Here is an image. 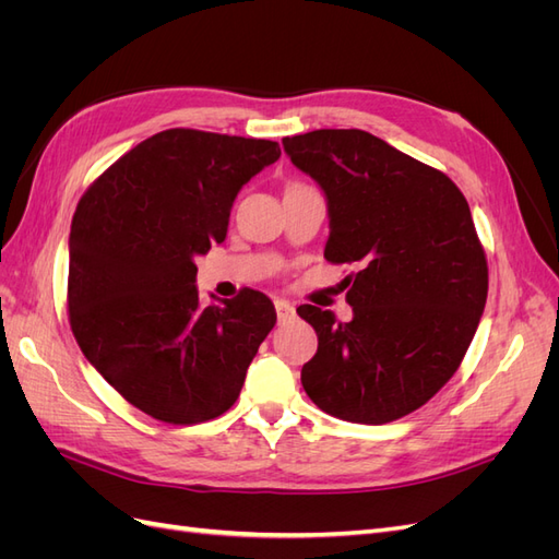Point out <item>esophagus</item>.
Returning a JSON list of instances; mask_svg holds the SVG:
<instances>
[{
  "instance_id": "34e87169",
  "label": "esophagus",
  "mask_w": 559,
  "mask_h": 559,
  "mask_svg": "<svg viewBox=\"0 0 559 559\" xmlns=\"http://www.w3.org/2000/svg\"><path fill=\"white\" fill-rule=\"evenodd\" d=\"M275 310H277L280 324H286V321H292L296 317V308L289 300H275Z\"/></svg>"
}]
</instances>
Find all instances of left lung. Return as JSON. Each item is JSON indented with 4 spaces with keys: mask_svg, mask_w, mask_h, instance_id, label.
I'll list each match as a JSON object with an SVG mask.
<instances>
[{
    "mask_svg": "<svg viewBox=\"0 0 559 559\" xmlns=\"http://www.w3.org/2000/svg\"><path fill=\"white\" fill-rule=\"evenodd\" d=\"M329 202L331 263H357L354 317L300 306L319 337L300 382L317 408L386 425L425 405L460 368L487 300V259L468 202L441 170L366 130L282 140Z\"/></svg>",
    "mask_w": 559,
    "mask_h": 559,
    "instance_id": "obj_1",
    "label": "left lung"
}]
</instances>
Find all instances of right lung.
Instances as JSON below:
<instances>
[{
    "mask_svg": "<svg viewBox=\"0 0 559 559\" xmlns=\"http://www.w3.org/2000/svg\"><path fill=\"white\" fill-rule=\"evenodd\" d=\"M280 154L270 140L163 130L79 200L72 333L97 373L154 419L200 425L224 415L275 326L273 300L253 289L200 306L195 259L226 240L235 198Z\"/></svg>",
    "mask_w": 559,
    "mask_h": 559,
    "instance_id": "right-lung-1",
    "label": "right lung"
}]
</instances>
